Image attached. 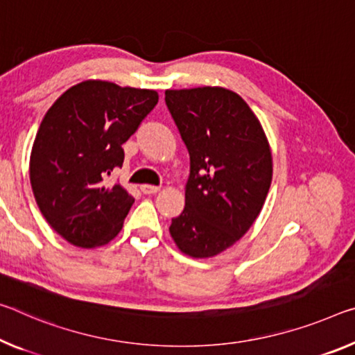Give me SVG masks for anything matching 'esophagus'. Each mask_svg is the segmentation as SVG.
<instances>
[{"label": "esophagus", "instance_id": "1", "mask_svg": "<svg viewBox=\"0 0 355 355\" xmlns=\"http://www.w3.org/2000/svg\"><path fill=\"white\" fill-rule=\"evenodd\" d=\"M140 191H142L144 194H155L159 191V187H153V184H142V187H140Z\"/></svg>", "mask_w": 355, "mask_h": 355}]
</instances>
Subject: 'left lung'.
<instances>
[{
	"label": "left lung",
	"instance_id": "8db88e82",
	"mask_svg": "<svg viewBox=\"0 0 355 355\" xmlns=\"http://www.w3.org/2000/svg\"><path fill=\"white\" fill-rule=\"evenodd\" d=\"M166 105L189 153L184 210L168 230L184 254L216 256L243 237L266 202L267 137L250 105L226 88L167 89Z\"/></svg>",
	"mask_w": 355,
	"mask_h": 355
}]
</instances>
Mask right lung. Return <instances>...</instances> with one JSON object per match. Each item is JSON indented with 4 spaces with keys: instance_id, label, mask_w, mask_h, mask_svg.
<instances>
[{
    "instance_id": "1",
    "label": "right lung",
    "mask_w": 355,
    "mask_h": 355,
    "mask_svg": "<svg viewBox=\"0 0 355 355\" xmlns=\"http://www.w3.org/2000/svg\"><path fill=\"white\" fill-rule=\"evenodd\" d=\"M157 99L153 89L87 80L44 116L31 150V187L44 218L69 243L94 248L121 230L134 199L105 180L123 166L121 145Z\"/></svg>"
}]
</instances>
